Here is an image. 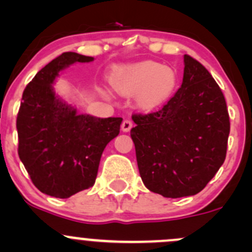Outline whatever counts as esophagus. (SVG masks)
<instances>
[{"instance_id":"esophagus-1","label":"esophagus","mask_w":252,"mask_h":252,"mask_svg":"<svg viewBox=\"0 0 252 252\" xmlns=\"http://www.w3.org/2000/svg\"><path fill=\"white\" fill-rule=\"evenodd\" d=\"M131 126H133V123H131L130 119H124L123 123H122V131L128 133V131H130Z\"/></svg>"}]
</instances>
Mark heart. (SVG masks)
<instances>
[{"mask_svg": "<svg viewBox=\"0 0 252 252\" xmlns=\"http://www.w3.org/2000/svg\"><path fill=\"white\" fill-rule=\"evenodd\" d=\"M112 88L126 96L138 95L144 108H154L163 102L177 85L173 69L157 63H141L122 69L111 79Z\"/></svg>", "mask_w": 252, "mask_h": 252, "instance_id": "1", "label": "heart"}]
</instances>
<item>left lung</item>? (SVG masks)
<instances>
[{
    "instance_id": "obj_1",
    "label": "left lung",
    "mask_w": 252,
    "mask_h": 252,
    "mask_svg": "<svg viewBox=\"0 0 252 252\" xmlns=\"http://www.w3.org/2000/svg\"><path fill=\"white\" fill-rule=\"evenodd\" d=\"M130 130L145 187L164 197L191 196L215 177L227 154L229 114L207 69L184 55L182 86L162 108L133 114Z\"/></svg>"
}]
</instances>
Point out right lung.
Returning <instances> with one entry per match:
<instances>
[{
	"label": "right lung",
	"instance_id": "obj_1",
	"mask_svg": "<svg viewBox=\"0 0 252 252\" xmlns=\"http://www.w3.org/2000/svg\"><path fill=\"white\" fill-rule=\"evenodd\" d=\"M94 57L64 52L45 65L23 93L17 116L18 155L30 179L44 194L67 199L95 184L106 145L123 119L78 114L53 91L61 70Z\"/></svg>",
	"mask_w": 252,
	"mask_h": 252
}]
</instances>
